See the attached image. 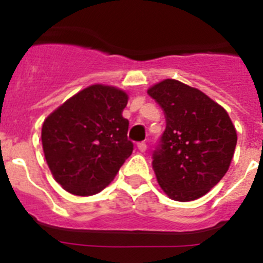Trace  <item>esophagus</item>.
Returning a JSON list of instances; mask_svg holds the SVG:
<instances>
[{"label":"esophagus","instance_id":"esophagus-1","mask_svg":"<svg viewBox=\"0 0 263 263\" xmlns=\"http://www.w3.org/2000/svg\"><path fill=\"white\" fill-rule=\"evenodd\" d=\"M137 147H138V150L141 153H145L146 148H147V145H146L145 142H139V143H137Z\"/></svg>","mask_w":263,"mask_h":263}]
</instances>
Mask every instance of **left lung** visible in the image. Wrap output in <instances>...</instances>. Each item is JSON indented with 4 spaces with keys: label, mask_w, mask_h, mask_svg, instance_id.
Masks as SVG:
<instances>
[{
    "label": "left lung",
    "mask_w": 263,
    "mask_h": 263,
    "mask_svg": "<svg viewBox=\"0 0 263 263\" xmlns=\"http://www.w3.org/2000/svg\"><path fill=\"white\" fill-rule=\"evenodd\" d=\"M147 93L166 118L153 153L158 183L174 200H196L227 174L236 148V129L222 106L180 81L166 79Z\"/></svg>",
    "instance_id": "1"
}]
</instances>
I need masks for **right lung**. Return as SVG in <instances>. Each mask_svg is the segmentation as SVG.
<instances>
[{"label": "right lung", "instance_id": "obj_1", "mask_svg": "<svg viewBox=\"0 0 263 263\" xmlns=\"http://www.w3.org/2000/svg\"><path fill=\"white\" fill-rule=\"evenodd\" d=\"M124 90L95 84L53 110L42 126V145L53 178L66 191H103L133 153Z\"/></svg>", "mask_w": 263, "mask_h": 263}]
</instances>
